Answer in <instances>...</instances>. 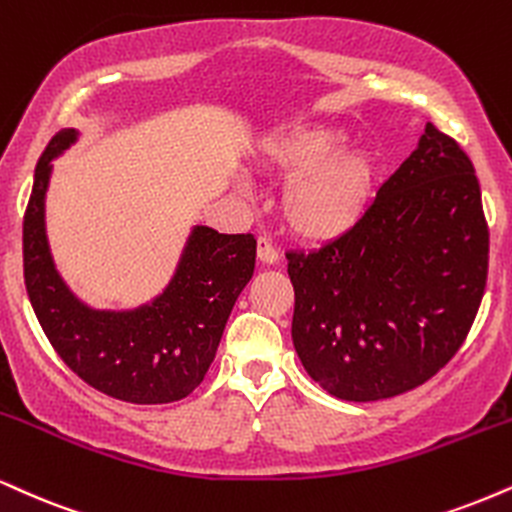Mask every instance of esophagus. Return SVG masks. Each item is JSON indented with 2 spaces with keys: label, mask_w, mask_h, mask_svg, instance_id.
Masks as SVG:
<instances>
[{
  "label": "esophagus",
  "mask_w": 512,
  "mask_h": 512,
  "mask_svg": "<svg viewBox=\"0 0 512 512\" xmlns=\"http://www.w3.org/2000/svg\"><path fill=\"white\" fill-rule=\"evenodd\" d=\"M257 257H260V262H264V264L279 262V250L274 248V243L267 236L257 238Z\"/></svg>",
  "instance_id": "esophagus-1"
}]
</instances>
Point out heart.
Masks as SVG:
<instances>
[{"label": "heart", "mask_w": 512, "mask_h": 512, "mask_svg": "<svg viewBox=\"0 0 512 512\" xmlns=\"http://www.w3.org/2000/svg\"><path fill=\"white\" fill-rule=\"evenodd\" d=\"M338 128L295 126L262 145V166L291 176L281 197L288 229L310 243L346 236L365 219L377 186V162L360 145H343Z\"/></svg>", "instance_id": "obj_1"}]
</instances>
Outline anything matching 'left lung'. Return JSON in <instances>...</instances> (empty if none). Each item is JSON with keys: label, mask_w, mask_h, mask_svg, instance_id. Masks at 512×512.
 I'll use <instances>...</instances> for the list:
<instances>
[{"label": "left lung", "mask_w": 512, "mask_h": 512, "mask_svg": "<svg viewBox=\"0 0 512 512\" xmlns=\"http://www.w3.org/2000/svg\"><path fill=\"white\" fill-rule=\"evenodd\" d=\"M286 260L295 353L324 391L367 403L424 384L463 346L486 288L470 157L427 123L353 231Z\"/></svg>", "instance_id": "left-lung-1"}]
</instances>
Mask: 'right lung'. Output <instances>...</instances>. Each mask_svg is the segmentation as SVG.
Returning <instances> with one entry per match:
<instances>
[{"instance_id":"obj_1","label":"right lung","mask_w":512,"mask_h":512,"mask_svg":"<svg viewBox=\"0 0 512 512\" xmlns=\"http://www.w3.org/2000/svg\"><path fill=\"white\" fill-rule=\"evenodd\" d=\"M64 128L35 166L23 217V276L35 317L57 355L92 389L135 405L174 403L205 379L240 291L255 272L252 233L195 226L166 291L128 312L92 310L54 269L45 233L52 159L76 143Z\"/></svg>"}]
</instances>
